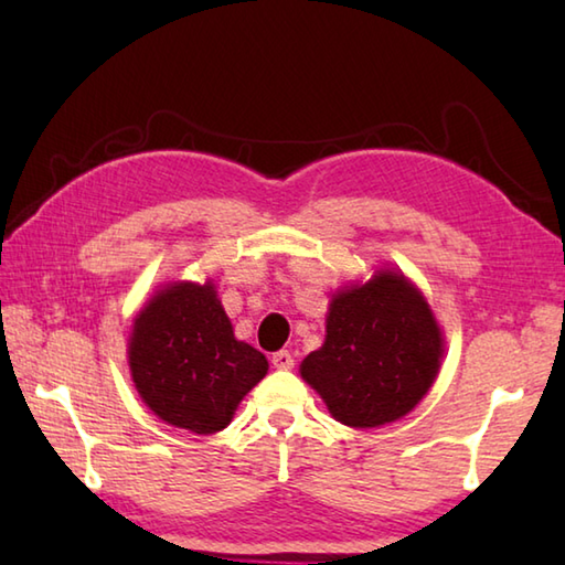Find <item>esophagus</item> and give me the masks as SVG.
Wrapping results in <instances>:
<instances>
[{"mask_svg":"<svg viewBox=\"0 0 565 565\" xmlns=\"http://www.w3.org/2000/svg\"><path fill=\"white\" fill-rule=\"evenodd\" d=\"M271 364H274V369H279V371H289V369H294V356H291V352L279 350V352L271 354Z\"/></svg>","mask_w":565,"mask_h":565,"instance_id":"obj_1","label":"esophagus"}]
</instances>
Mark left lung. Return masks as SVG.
I'll return each instance as SVG.
<instances>
[{"mask_svg": "<svg viewBox=\"0 0 565 565\" xmlns=\"http://www.w3.org/2000/svg\"><path fill=\"white\" fill-rule=\"evenodd\" d=\"M326 344L301 376L350 427L407 415L437 379L441 332L425 298L403 274L383 271L332 298Z\"/></svg>", "mask_w": 565, "mask_h": 565, "instance_id": "obj_1", "label": "left lung"}]
</instances>
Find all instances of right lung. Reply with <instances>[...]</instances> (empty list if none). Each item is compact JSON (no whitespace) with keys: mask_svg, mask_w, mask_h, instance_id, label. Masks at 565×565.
I'll use <instances>...</instances> for the list:
<instances>
[{"mask_svg":"<svg viewBox=\"0 0 565 565\" xmlns=\"http://www.w3.org/2000/svg\"><path fill=\"white\" fill-rule=\"evenodd\" d=\"M128 362L150 411L196 435L231 423L269 369L259 350L235 340L211 284H174L154 296L136 320Z\"/></svg>","mask_w":565,"mask_h":565,"instance_id":"right-lung-1","label":"right lung"}]
</instances>
